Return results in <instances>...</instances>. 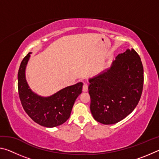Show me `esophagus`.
Instances as JSON below:
<instances>
[{
    "mask_svg": "<svg viewBox=\"0 0 159 159\" xmlns=\"http://www.w3.org/2000/svg\"><path fill=\"white\" fill-rule=\"evenodd\" d=\"M88 90V85L87 84V83H84L83 85V92H87V91Z\"/></svg>",
    "mask_w": 159,
    "mask_h": 159,
    "instance_id": "obj_1",
    "label": "esophagus"
}]
</instances>
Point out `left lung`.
I'll return each mask as SVG.
<instances>
[{
  "instance_id": "obj_1",
  "label": "left lung",
  "mask_w": 159,
  "mask_h": 159,
  "mask_svg": "<svg viewBox=\"0 0 159 159\" xmlns=\"http://www.w3.org/2000/svg\"><path fill=\"white\" fill-rule=\"evenodd\" d=\"M90 111L102 124L120 121L133 111L140 99L144 83L141 59L134 49L116 57L109 68L89 79Z\"/></svg>"
}]
</instances>
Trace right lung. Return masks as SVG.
Masks as SVG:
<instances>
[{"instance_id": "add662e5", "label": "right lung", "mask_w": 159, "mask_h": 159, "mask_svg": "<svg viewBox=\"0 0 159 159\" xmlns=\"http://www.w3.org/2000/svg\"><path fill=\"white\" fill-rule=\"evenodd\" d=\"M29 52L21 61L18 71V92L22 107L34 122L46 128H54L66 122L76 98L82 93L83 83L68 86L52 95L42 97L31 90L25 71L30 58Z\"/></svg>"}]
</instances>
